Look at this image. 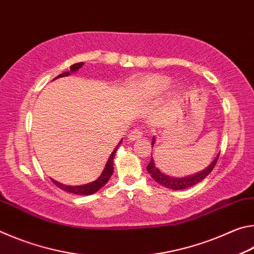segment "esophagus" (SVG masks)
I'll use <instances>...</instances> for the list:
<instances>
[{"label":"esophagus","mask_w":254,"mask_h":254,"mask_svg":"<svg viewBox=\"0 0 254 254\" xmlns=\"http://www.w3.org/2000/svg\"><path fill=\"white\" fill-rule=\"evenodd\" d=\"M142 131H140V130H133L130 134H128V136H127V139L130 140V141H135V140H137V139H140L141 136H142Z\"/></svg>","instance_id":"esophagus-1"}]
</instances>
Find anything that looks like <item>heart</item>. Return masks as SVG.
Listing matches in <instances>:
<instances>
[{
	"instance_id": "heart-1",
	"label": "heart",
	"mask_w": 254,
	"mask_h": 254,
	"mask_svg": "<svg viewBox=\"0 0 254 254\" xmlns=\"http://www.w3.org/2000/svg\"><path fill=\"white\" fill-rule=\"evenodd\" d=\"M171 80L168 77L162 75L147 76L144 78L136 81L133 88V93L136 97L145 98L157 96L167 88H169Z\"/></svg>"
}]
</instances>
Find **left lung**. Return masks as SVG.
I'll list each match as a JSON object with an SVG mask.
<instances>
[{
    "mask_svg": "<svg viewBox=\"0 0 254 254\" xmlns=\"http://www.w3.org/2000/svg\"><path fill=\"white\" fill-rule=\"evenodd\" d=\"M154 141H156V139H154V136H153L152 147L154 144ZM217 159H218V157L215 158L214 161L210 163V165L206 169L201 170V171H199V173H197L195 175L188 176V177H184V178L170 177V176L161 173V171L157 168L156 165H154V161L152 158H151V161H150V163L147 166V170H148V173L151 175V177L156 180L158 184H160V185H162V186H165L167 188L174 189V190H179V189H185V188L194 186V185L198 184L199 182H201V180L207 177V176L210 174V171L213 170L215 165H216Z\"/></svg>",
    "mask_w": 254,
    "mask_h": 254,
    "instance_id": "8db88e82",
    "label": "left lung"
}]
</instances>
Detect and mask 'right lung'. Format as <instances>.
Returning <instances> with one entry per match:
<instances>
[{"label": "right lung", "instance_id": "1", "mask_svg": "<svg viewBox=\"0 0 254 254\" xmlns=\"http://www.w3.org/2000/svg\"><path fill=\"white\" fill-rule=\"evenodd\" d=\"M84 65V63H77L74 64V65L70 66V71L74 72L77 71L79 69V68ZM70 71H66V72H63V74L58 75L56 77L55 79L59 78V77H65V76H69L70 75ZM54 79V80H55ZM122 143V141H120V143L117 145V148L113 150V152L111 153V156L107 159V162L105 165V168L103 170V173L101 174L100 177H98L95 182L93 183H89L87 185H81V186H68V185H64L62 183H58L56 182V180L51 179V182H53L56 186L59 187L60 189H63V190L65 191H69L71 194H77V195H92L94 192H96L97 190H100V189L105 186L109 182V179L111 178L112 174H113V170H114V167H113V159L115 156V152H117L118 148L120 147V144Z\"/></svg>", "mask_w": 254, "mask_h": 254}]
</instances>
